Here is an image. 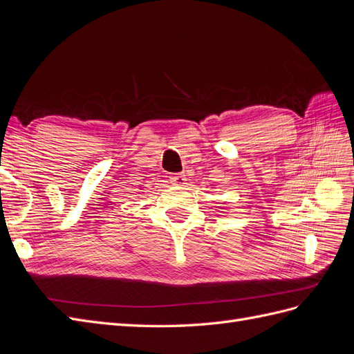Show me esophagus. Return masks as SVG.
Returning a JSON list of instances; mask_svg holds the SVG:
<instances>
[{"label": "esophagus", "instance_id": "esophagus-1", "mask_svg": "<svg viewBox=\"0 0 354 354\" xmlns=\"http://www.w3.org/2000/svg\"><path fill=\"white\" fill-rule=\"evenodd\" d=\"M169 181L174 186H185L186 185V176L185 174H171Z\"/></svg>", "mask_w": 354, "mask_h": 354}]
</instances>
